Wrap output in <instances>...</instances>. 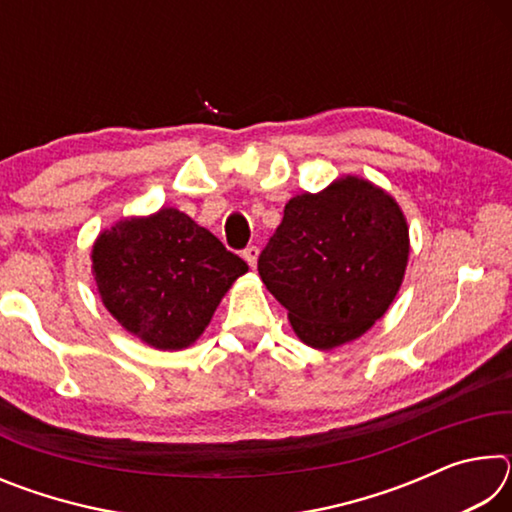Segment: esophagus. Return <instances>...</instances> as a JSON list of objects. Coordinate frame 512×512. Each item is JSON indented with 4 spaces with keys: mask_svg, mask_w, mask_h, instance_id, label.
Here are the masks:
<instances>
[{
    "mask_svg": "<svg viewBox=\"0 0 512 512\" xmlns=\"http://www.w3.org/2000/svg\"><path fill=\"white\" fill-rule=\"evenodd\" d=\"M244 259L248 262V266L250 268H255V264H257V257H259V248L257 246H248V248H244Z\"/></svg>",
    "mask_w": 512,
    "mask_h": 512,
    "instance_id": "1",
    "label": "esophagus"
}]
</instances>
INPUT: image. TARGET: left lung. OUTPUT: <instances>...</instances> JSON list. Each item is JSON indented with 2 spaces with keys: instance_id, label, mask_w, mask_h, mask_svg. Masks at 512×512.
Returning a JSON list of instances; mask_svg holds the SVG:
<instances>
[{
  "instance_id": "8db88e82",
  "label": "left lung",
  "mask_w": 512,
  "mask_h": 512,
  "mask_svg": "<svg viewBox=\"0 0 512 512\" xmlns=\"http://www.w3.org/2000/svg\"><path fill=\"white\" fill-rule=\"evenodd\" d=\"M406 259L409 228L400 205L348 176L284 205L257 271L300 339L329 350L359 339L386 314Z\"/></svg>"
}]
</instances>
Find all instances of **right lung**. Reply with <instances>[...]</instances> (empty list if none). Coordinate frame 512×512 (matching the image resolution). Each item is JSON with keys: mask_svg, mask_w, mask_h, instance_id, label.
Wrapping results in <instances>:
<instances>
[{"mask_svg": "<svg viewBox=\"0 0 512 512\" xmlns=\"http://www.w3.org/2000/svg\"><path fill=\"white\" fill-rule=\"evenodd\" d=\"M92 268L103 305L121 327L153 348L180 350L203 334L248 264L187 214L164 207L103 232Z\"/></svg>", "mask_w": 512, "mask_h": 512, "instance_id": "1", "label": "right lung"}]
</instances>
